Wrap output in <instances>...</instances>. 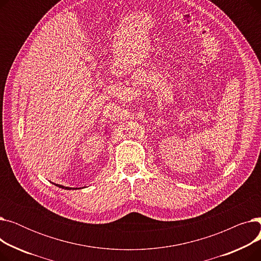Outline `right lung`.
Wrapping results in <instances>:
<instances>
[{
    "label": "right lung",
    "instance_id": "add662e5",
    "mask_svg": "<svg viewBox=\"0 0 261 261\" xmlns=\"http://www.w3.org/2000/svg\"><path fill=\"white\" fill-rule=\"evenodd\" d=\"M56 186H58L59 188H62V189H66V190H71V189H77V187L76 188H72V187H66V186H63V185H59V184H55Z\"/></svg>",
    "mask_w": 261,
    "mask_h": 261
}]
</instances>
